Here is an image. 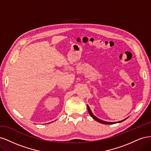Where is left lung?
Segmentation results:
<instances>
[{"instance_id":"obj_1","label":"left lung","mask_w":151,"mask_h":151,"mask_svg":"<svg viewBox=\"0 0 151 151\" xmlns=\"http://www.w3.org/2000/svg\"><path fill=\"white\" fill-rule=\"evenodd\" d=\"M87 106H88V111H89V115L91 116V117H92L94 120H95L96 121H97V122H99V123H103V124H107V125H110V124H115V123H120V122H123V121H124V120H125L126 119H125V120H122V121H120V122H105V121H103V120H100V119H99V118H98L96 116H95L93 114V113H92V111H91V109H90V108H89V106H88V105H87Z\"/></svg>"}]
</instances>
